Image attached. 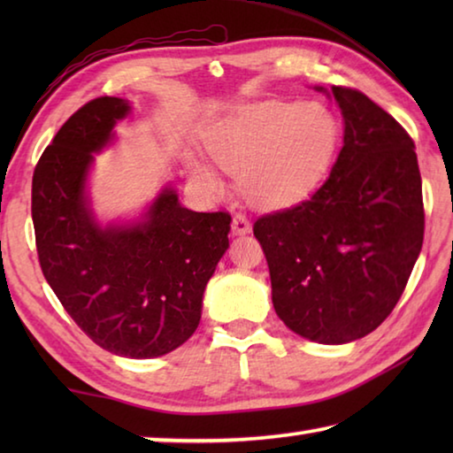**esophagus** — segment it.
I'll return each instance as SVG.
<instances>
[{"instance_id": "esophagus-1", "label": "esophagus", "mask_w": 453, "mask_h": 453, "mask_svg": "<svg viewBox=\"0 0 453 453\" xmlns=\"http://www.w3.org/2000/svg\"><path fill=\"white\" fill-rule=\"evenodd\" d=\"M232 232L235 235H245V234L251 232L250 219L245 218L243 213H235V216H234V219H232Z\"/></svg>"}]
</instances>
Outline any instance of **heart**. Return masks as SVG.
<instances>
[{
  "label": "heart",
  "mask_w": 453,
  "mask_h": 453,
  "mask_svg": "<svg viewBox=\"0 0 453 453\" xmlns=\"http://www.w3.org/2000/svg\"><path fill=\"white\" fill-rule=\"evenodd\" d=\"M340 124L318 102L294 104L267 99L242 105L205 135L210 156L237 175L248 199L281 205L318 186L334 162ZM191 172L210 188L219 180L210 165L194 159Z\"/></svg>",
  "instance_id": "1"
}]
</instances>
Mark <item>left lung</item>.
Segmentation results:
<instances>
[{
    "label": "left lung",
    "instance_id": "obj_1",
    "mask_svg": "<svg viewBox=\"0 0 453 453\" xmlns=\"http://www.w3.org/2000/svg\"><path fill=\"white\" fill-rule=\"evenodd\" d=\"M332 94L346 126L332 172L311 197L257 218L254 235L283 324L311 342L348 343L400 302L426 213L410 134L362 91Z\"/></svg>",
    "mask_w": 453,
    "mask_h": 453
}]
</instances>
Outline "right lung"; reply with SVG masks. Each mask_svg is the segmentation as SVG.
I'll return each mask as SVG.
<instances>
[{
  "label": "right lung",
  "instance_id": "right-lung-1",
  "mask_svg": "<svg viewBox=\"0 0 453 453\" xmlns=\"http://www.w3.org/2000/svg\"><path fill=\"white\" fill-rule=\"evenodd\" d=\"M127 111L126 99L104 96L61 126L34 170L32 219L42 272L64 310L99 348L143 359L196 332L232 216L181 208L164 189L143 224L99 227L86 199L88 167Z\"/></svg>",
  "mask_w": 453,
  "mask_h": 453
}]
</instances>
